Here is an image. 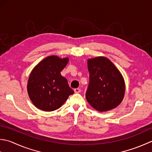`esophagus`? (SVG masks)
<instances>
[{"mask_svg":"<svg viewBox=\"0 0 152 152\" xmlns=\"http://www.w3.org/2000/svg\"><path fill=\"white\" fill-rule=\"evenodd\" d=\"M74 92H75V93H79L80 92V89L79 88H77L74 89Z\"/></svg>","mask_w":152,"mask_h":152,"instance_id":"1","label":"esophagus"}]
</instances>
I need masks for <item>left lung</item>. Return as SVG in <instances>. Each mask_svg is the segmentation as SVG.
Returning a JSON list of instances; mask_svg holds the SVG:
<instances>
[{"instance_id":"1","label":"left lung","mask_w":152,"mask_h":152,"mask_svg":"<svg viewBox=\"0 0 152 152\" xmlns=\"http://www.w3.org/2000/svg\"><path fill=\"white\" fill-rule=\"evenodd\" d=\"M90 73L86 98L98 111H106L118 106L125 94L123 77L111 61L105 57L88 60Z\"/></svg>"}]
</instances>
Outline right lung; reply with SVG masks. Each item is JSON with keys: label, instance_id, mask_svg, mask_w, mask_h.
I'll return each mask as SVG.
<instances>
[{"label": "right lung", "instance_id": "right-lung-1", "mask_svg": "<svg viewBox=\"0 0 152 152\" xmlns=\"http://www.w3.org/2000/svg\"><path fill=\"white\" fill-rule=\"evenodd\" d=\"M68 60L67 58L51 56L34 67L27 83V92L37 108L45 111H54L74 93L67 79L60 73Z\"/></svg>", "mask_w": 152, "mask_h": 152}]
</instances>
